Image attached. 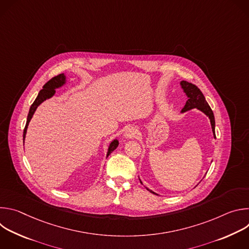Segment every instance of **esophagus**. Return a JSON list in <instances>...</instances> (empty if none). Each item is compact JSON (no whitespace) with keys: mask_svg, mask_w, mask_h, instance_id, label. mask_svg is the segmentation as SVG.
Wrapping results in <instances>:
<instances>
[{"mask_svg":"<svg viewBox=\"0 0 249 249\" xmlns=\"http://www.w3.org/2000/svg\"><path fill=\"white\" fill-rule=\"evenodd\" d=\"M137 134H138V131H137L136 128H134V127H129V128L125 131V133H124V138H125V139H131V138L136 137Z\"/></svg>","mask_w":249,"mask_h":249,"instance_id":"34e87169","label":"esophagus"}]
</instances>
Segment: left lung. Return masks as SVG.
<instances>
[{
  "instance_id": "1",
  "label": "left lung",
  "mask_w": 249,
  "mask_h": 249,
  "mask_svg": "<svg viewBox=\"0 0 249 249\" xmlns=\"http://www.w3.org/2000/svg\"><path fill=\"white\" fill-rule=\"evenodd\" d=\"M180 87L183 90V92L185 93V95L187 96V100H186V103L184 105V107L181 109V113H184L186 111H189L191 109H194V108H197L198 110L202 111L207 117H209L210 119V123H211V126H212V131H213V135H214V138L216 139V133H215V116H214V113H213L211 107L209 106L208 102L206 101V98L204 96V94L202 93V91L193 84L191 83H188L186 81H181L180 82ZM213 161V160H212ZM140 179V177H139ZM140 182L143 184V182L141 181L140 179ZM144 185V184H143ZM145 188L150 191L151 193L153 194H156V195H159L157 194L156 192H154L153 190L149 189L148 187L145 186Z\"/></svg>"
}]
</instances>
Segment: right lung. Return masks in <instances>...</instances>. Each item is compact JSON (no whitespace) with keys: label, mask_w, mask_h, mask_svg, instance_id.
<instances>
[{"label":"right lung","mask_w":249,"mask_h":249,"mask_svg":"<svg viewBox=\"0 0 249 249\" xmlns=\"http://www.w3.org/2000/svg\"><path fill=\"white\" fill-rule=\"evenodd\" d=\"M67 83H68V78L64 74H60V75L54 77L53 79H51L49 82H47L43 86V89L39 91L37 97L35 98L34 102L30 106V109H29V112H28V115H27L26 124H25V127H24V130H23V145H24V139H25V136H26V131H27L28 124H29L33 114L35 113V111H36L38 106L43 101H45L46 99L51 98L55 94L56 89L64 87ZM118 145H119V141L117 139H114L110 142V144H109L108 149H107V154H106V158H108V156L118 147Z\"/></svg>","instance_id":"obj_1"}]
</instances>
